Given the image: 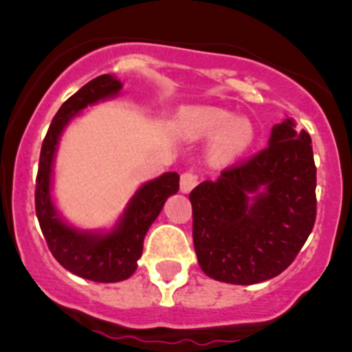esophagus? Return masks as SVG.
<instances>
[{
  "label": "esophagus",
  "mask_w": 352,
  "mask_h": 352,
  "mask_svg": "<svg viewBox=\"0 0 352 352\" xmlns=\"http://www.w3.org/2000/svg\"><path fill=\"white\" fill-rule=\"evenodd\" d=\"M198 184V177L193 173H183L179 179V188L183 193H190L195 186Z\"/></svg>",
  "instance_id": "esophagus-1"
}]
</instances>
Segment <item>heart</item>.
<instances>
[{
    "instance_id": "b5f03b06",
    "label": "heart",
    "mask_w": 352,
    "mask_h": 352,
    "mask_svg": "<svg viewBox=\"0 0 352 352\" xmlns=\"http://www.w3.org/2000/svg\"><path fill=\"white\" fill-rule=\"evenodd\" d=\"M184 132L197 137L215 135V151L222 157H234L244 152L254 140V126L248 118L234 117L222 108H193L179 115Z\"/></svg>"
}]
</instances>
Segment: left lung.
<instances>
[{"label":"left lung","instance_id":"obj_1","mask_svg":"<svg viewBox=\"0 0 352 352\" xmlns=\"http://www.w3.org/2000/svg\"><path fill=\"white\" fill-rule=\"evenodd\" d=\"M311 139L286 118L270 146L223 169L190 193L193 244L206 276L254 285L283 273L309 239L317 215Z\"/></svg>","mask_w":352,"mask_h":352}]
</instances>
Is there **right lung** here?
<instances>
[{"instance_id": "1", "label": "right lung", "mask_w": 352, "mask_h": 352, "mask_svg": "<svg viewBox=\"0 0 352 352\" xmlns=\"http://www.w3.org/2000/svg\"><path fill=\"white\" fill-rule=\"evenodd\" d=\"M120 89L122 82L118 79L103 74L64 101L42 142L35 181V212L50 252L67 271L96 283H117L132 276L137 270V261L142 256L147 230L161 213L168 197L179 190L177 173H164L142 184L130 198L120 220L110 232L74 229L57 213L50 197V188L54 155L60 133L79 111L89 104L118 95Z\"/></svg>"}]
</instances>
